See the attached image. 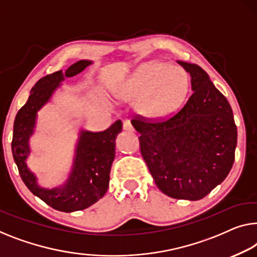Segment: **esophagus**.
<instances>
[{
  "mask_svg": "<svg viewBox=\"0 0 257 257\" xmlns=\"http://www.w3.org/2000/svg\"><path fill=\"white\" fill-rule=\"evenodd\" d=\"M123 129L127 130V132H134V127H133L132 122L128 121V120H125L123 122Z\"/></svg>",
  "mask_w": 257,
  "mask_h": 257,
  "instance_id": "obj_1",
  "label": "esophagus"
}]
</instances>
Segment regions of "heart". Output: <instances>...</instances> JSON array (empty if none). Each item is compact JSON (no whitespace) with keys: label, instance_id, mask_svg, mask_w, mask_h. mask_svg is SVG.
I'll use <instances>...</instances> for the list:
<instances>
[{"label":"heart","instance_id":"obj_1","mask_svg":"<svg viewBox=\"0 0 257 257\" xmlns=\"http://www.w3.org/2000/svg\"><path fill=\"white\" fill-rule=\"evenodd\" d=\"M183 69L153 61L141 66L117 91L123 100H136L137 110L148 117H163L177 110L189 92Z\"/></svg>","mask_w":257,"mask_h":257}]
</instances>
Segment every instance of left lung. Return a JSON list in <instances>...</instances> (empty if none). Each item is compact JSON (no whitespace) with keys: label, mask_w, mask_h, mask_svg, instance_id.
<instances>
[{"label":"left lung","mask_w":257,"mask_h":257,"mask_svg":"<svg viewBox=\"0 0 257 257\" xmlns=\"http://www.w3.org/2000/svg\"><path fill=\"white\" fill-rule=\"evenodd\" d=\"M190 74L193 94L167 117L136 114L143 159L158 188L178 200L205 197L227 177L235 158L236 125L227 99L209 75L179 61Z\"/></svg>","instance_id":"1"}]
</instances>
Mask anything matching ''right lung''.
<instances>
[{"label":"right lung","instance_id":"obj_1","mask_svg":"<svg viewBox=\"0 0 257 257\" xmlns=\"http://www.w3.org/2000/svg\"><path fill=\"white\" fill-rule=\"evenodd\" d=\"M89 61H78L64 72L66 77L78 74L89 66ZM63 79L62 70L45 76L34 84L26 104L18 110L14 122L11 150L19 175L31 193L53 209L72 212L89 208L104 196L108 188L109 172L115 157V137L122 129L121 120L102 132H82L76 159L66 185L55 189L38 187L36 177L25 164L29 156V139L32 135L38 109L48 101L59 83Z\"/></svg>","mask_w":257,"mask_h":257}]
</instances>
